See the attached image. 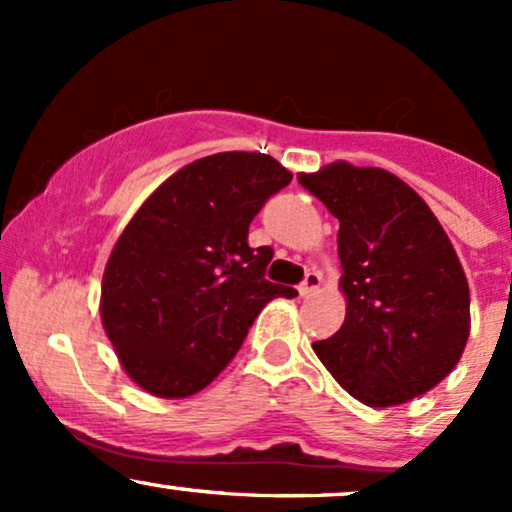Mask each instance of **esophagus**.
<instances>
[{"label": "esophagus", "mask_w": 512, "mask_h": 512, "mask_svg": "<svg viewBox=\"0 0 512 512\" xmlns=\"http://www.w3.org/2000/svg\"><path fill=\"white\" fill-rule=\"evenodd\" d=\"M320 284H322V276L317 274V272H308V274H305L303 284L298 286V293H301L303 298L313 296V293H315L317 289H320Z\"/></svg>", "instance_id": "1"}]
</instances>
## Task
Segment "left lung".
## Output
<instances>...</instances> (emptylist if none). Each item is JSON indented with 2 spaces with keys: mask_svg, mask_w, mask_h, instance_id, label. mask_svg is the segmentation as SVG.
I'll list each match as a JSON object with an SVG mask.
<instances>
[{
  "mask_svg": "<svg viewBox=\"0 0 512 512\" xmlns=\"http://www.w3.org/2000/svg\"><path fill=\"white\" fill-rule=\"evenodd\" d=\"M298 182L339 219L344 325L313 351L368 407H397L448 378L469 339V284L428 204L390 170L346 161Z\"/></svg>",
  "mask_w": 512,
  "mask_h": 512,
  "instance_id": "1",
  "label": "left lung"
}]
</instances>
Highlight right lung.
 Wrapping results in <instances>:
<instances>
[{
	"label": "right lung",
	"instance_id": "obj_1",
	"mask_svg": "<svg viewBox=\"0 0 512 512\" xmlns=\"http://www.w3.org/2000/svg\"><path fill=\"white\" fill-rule=\"evenodd\" d=\"M293 175L267 154L223 151L187 163L129 219L103 272L101 320L120 366L161 399L197 395L272 298V248L252 250L257 211Z\"/></svg>",
	"mask_w": 512,
	"mask_h": 512
}]
</instances>
